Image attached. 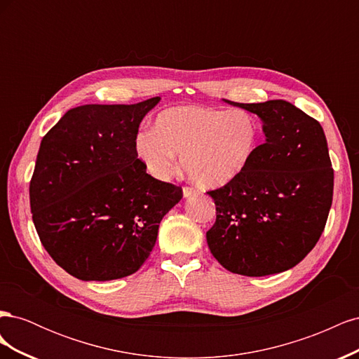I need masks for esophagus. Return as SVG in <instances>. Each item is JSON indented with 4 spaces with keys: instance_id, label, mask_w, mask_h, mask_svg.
<instances>
[{
    "instance_id": "1",
    "label": "esophagus",
    "mask_w": 359,
    "mask_h": 359,
    "mask_svg": "<svg viewBox=\"0 0 359 359\" xmlns=\"http://www.w3.org/2000/svg\"><path fill=\"white\" fill-rule=\"evenodd\" d=\"M196 193H199L196 189L194 187H189V186H186L182 189V194H184V198H190V196H193V194H196Z\"/></svg>"
}]
</instances>
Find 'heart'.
<instances>
[{"label":"heart","instance_id":"obj_1","mask_svg":"<svg viewBox=\"0 0 359 359\" xmlns=\"http://www.w3.org/2000/svg\"><path fill=\"white\" fill-rule=\"evenodd\" d=\"M260 124L244 109L178 106L157 115L154 130H142L135 153L148 173L168 180L182 154V168L205 187H223L240 178L257 153Z\"/></svg>","mask_w":359,"mask_h":359}]
</instances>
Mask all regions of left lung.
I'll return each instance as SVG.
<instances>
[{
	"label": "left lung",
	"instance_id": "obj_1",
	"mask_svg": "<svg viewBox=\"0 0 359 359\" xmlns=\"http://www.w3.org/2000/svg\"><path fill=\"white\" fill-rule=\"evenodd\" d=\"M226 102L262 119L266 139L240 178L208 191L217 217L206 243L231 273H283L311 252L327 224L334 190L327 137L289 102Z\"/></svg>",
	"mask_w": 359,
	"mask_h": 359
}]
</instances>
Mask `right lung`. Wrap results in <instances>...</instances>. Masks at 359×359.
Segmentation results:
<instances>
[{
  "label": "right lung",
  "instance_id": "1",
  "mask_svg": "<svg viewBox=\"0 0 359 359\" xmlns=\"http://www.w3.org/2000/svg\"><path fill=\"white\" fill-rule=\"evenodd\" d=\"M158 102L78 106L41 139L29 182L32 222L49 256L76 278L136 273L182 198L181 187L148 175L135 153L139 124Z\"/></svg>",
  "mask_w": 359,
  "mask_h": 359
}]
</instances>
